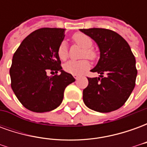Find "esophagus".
Listing matches in <instances>:
<instances>
[{"mask_svg": "<svg viewBox=\"0 0 147 147\" xmlns=\"http://www.w3.org/2000/svg\"><path fill=\"white\" fill-rule=\"evenodd\" d=\"M73 77L76 79V80H78V78H79V76H77V75H73Z\"/></svg>", "mask_w": 147, "mask_h": 147, "instance_id": "obj_1", "label": "esophagus"}]
</instances>
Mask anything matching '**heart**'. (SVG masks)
Wrapping results in <instances>:
<instances>
[{
  "label": "heart",
  "instance_id": "obj_1",
  "mask_svg": "<svg viewBox=\"0 0 147 147\" xmlns=\"http://www.w3.org/2000/svg\"><path fill=\"white\" fill-rule=\"evenodd\" d=\"M72 40L75 43L79 45L83 49L81 53L82 58H89L90 60H94L96 57V53L91 47L93 42L91 38L88 35L83 33H76L72 36ZM57 56L59 59L62 61H66L68 57L67 49L66 43L62 42L59 45L57 49ZM90 64L87 60H81V61H70L64 64V69L65 71L73 75H80L83 73L89 68Z\"/></svg>",
  "mask_w": 147,
  "mask_h": 147
}]
</instances>
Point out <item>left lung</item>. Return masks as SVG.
<instances>
[{"mask_svg":"<svg viewBox=\"0 0 147 147\" xmlns=\"http://www.w3.org/2000/svg\"><path fill=\"white\" fill-rule=\"evenodd\" d=\"M94 39L100 49V59L92 72L101 78H87L83 91L85 105L92 110L109 113L128 99L136 86V58L126 40L113 30L104 28L80 29ZM106 74V76L103 75Z\"/></svg>","mask_w":147,"mask_h":147,"instance_id":"obj_1","label":"left lung"}]
</instances>
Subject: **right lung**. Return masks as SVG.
Here are the masks:
<instances>
[{
    "label": "right lung",
    "instance_id": "obj_1",
    "mask_svg": "<svg viewBox=\"0 0 147 147\" xmlns=\"http://www.w3.org/2000/svg\"><path fill=\"white\" fill-rule=\"evenodd\" d=\"M64 32L62 28L38 29L24 38L13 55L9 71L11 89L21 104L32 112L57 108L65 88L76 80L62 70L57 53ZM48 70H54L56 75L48 77Z\"/></svg>",
    "mask_w": 147,
    "mask_h": 147
}]
</instances>
